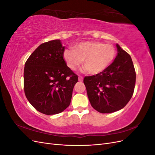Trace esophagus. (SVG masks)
Masks as SVG:
<instances>
[{
    "mask_svg": "<svg viewBox=\"0 0 155 155\" xmlns=\"http://www.w3.org/2000/svg\"><path fill=\"white\" fill-rule=\"evenodd\" d=\"M83 77H82V76H79V78H78V80H79V81H83Z\"/></svg>",
    "mask_w": 155,
    "mask_h": 155,
    "instance_id": "obj_1",
    "label": "esophagus"
}]
</instances>
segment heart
I'll use <instances>...</instances> for the list:
<instances>
[{"instance_id":"heart-1","label":"heart","mask_w":155,"mask_h":155,"mask_svg":"<svg viewBox=\"0 0 155 155\" xmlns=\"http://www.w3.org/2000/svg\"><path fill=\"white\" fill-rule=\"evenodd\" d=\"M114 46L101 42H81L72 48L64 51L63 57L68 67L76 70L84 61V67L89 74H97L105 70L113 61L116 55Z\"/></svg>"}]
</instances>
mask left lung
Masks as SVG:
<instances>
[{
  "mask_svg": "<svg viewBox=\"0 0 155 155\" xmlns=\"http://www.w3.org/2000/svg\"><path fill=\"white\" fill-rule=\"evenodd\" d=\"M116 47L117 55L109 67L83 79L92 107L101 113H111L123 109L134 90L136 72L132 59L118 44Z\"/></svg>",
  "mask_w": 155,
  "mask_h": 155,
  "instance_id": "1",
  "label": "left lung"
}]
</instances>
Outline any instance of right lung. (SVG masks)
Here are the masks:
<instances>
[{
    "label": "right lung",
    "instance_id": "1",
    "mask_svg": "<svg viewBox=\"0 0 155 155\" xmlns=\"http://www.w3.org/2000/svg\"><path fill=\"white\" fill-rule=\"evenodd\" d=\"M59 39L39 45L25 63L24 91L30 104L46 115L59 114L70 105L78 76L63 57Z\"/></svg>",
    "mask_w": 155,
    "mask_h": 155
}]
</instances>
